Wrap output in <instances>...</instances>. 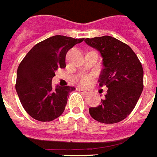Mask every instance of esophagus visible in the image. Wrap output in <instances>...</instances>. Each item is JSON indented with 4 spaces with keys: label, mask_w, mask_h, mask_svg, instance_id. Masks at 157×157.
I'll return each instance as SVG.
<instances>
[{
    "label": "esophagus",
    "mask_w": 157,
    "mask_h": 157,
    "mask_svg": "<svg viewBox=\"0 0 157 157\" xmlns=\"http://www.w3.org/2000/svg\"><path fill=\"white\" fill-rule=\"evenodd\" d=\"M77 90H78V91H81V92H82V93L86 94V95H87V94L90 93V91H89V90H86V89L81 88V87H78Z\"/></svg>",
    "instance_id": "1"
}]
</instances>
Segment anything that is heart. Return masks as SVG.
Here are the masks:
<instances>
[{"mask_svg": "<svg viewBox=\"0 0 157 157\" xmlns=\"http://www.w3.org/2000/svg\"><path fill=\"white\" fill-rule=\"evenodd\" d=\"M78 82H79L80 84L87 85L91 82V78L89 76H87V75H82V76L79 78Z\"/></svg>", "mask_w": 157, "mask_h": 157, "instance_id": "1", "label": "heart"}]
</instances>
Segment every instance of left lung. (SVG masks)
I'll list each match as a JSON object with an SVG mask.
<instances>
[{"label": "left lung", "instance_id": "1", "mask_svg": "<svg viewBox=\"0 0 157 157\" xmlns=\"http://www.w3.org/2000/svg\"><path fill=\"white\" fill-rule=\"evenodd\" d=\"M84 41L102 56L104 69L99 85L108 87L101 104L89 109L90 115L102 123L119 122L132 112L142 93V64L129 45L112 36L86 38Z\"/></svg>", "mask_w": 157, "mask_h": 157}]
</instances>
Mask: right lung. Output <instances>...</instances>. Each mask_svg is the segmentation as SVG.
Masks as SVG:
<instances>
[{
    "label": "right lung",
    "instance_id": "1",
    "mask_svg": "<svg viewBox=\"0 0 157 157\" xmlns=\"http://www.w3.org/2000/svg\"><path fill=\"white\" fill-rule=\"evenodd\" d=\"M84 39L54 36L36 44L17 71L15 88L26 112L40 121H51L63 113L75 86L52 84L55 71L66 67V55Z\"/></svg>",
    "mask_w": 157,
    "mask_h": 157
}]
</instances>
